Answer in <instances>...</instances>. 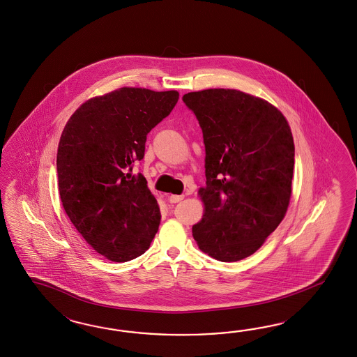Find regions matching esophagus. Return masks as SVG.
Instances as JSON below:
<instances>
[{"mask_svg": "<svg viewBox=\"0 0 357 357\" xmlns=\"http://www.w3.org/2000/svg\"><path fill=\"white\" fill-rule=\"evenodd\" d=\"M183 195H170V196L167 197V200H169L170 203H178V202H181V200H183Z\"/></svg>", "mask_w": 357, "mask_h": 357, "instance_id": "esophagus-1", "label": "esophagus"}]
</instances>
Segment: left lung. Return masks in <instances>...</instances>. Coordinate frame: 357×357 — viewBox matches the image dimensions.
Listing matches in <instances>:
<instances>
[{
	"mask_svg": "<svg viewBox=\"0 0 357 357\" xmlns=\"http://www.w3.org/2000/svg\"><path fill=\"white\" fill-rule=\"evenodd\" d=\"M206 145L203 218L192 227L199 249L237 261L261 248L292 196L294 144L279 108L236 89L184 94Z\"/></svg>",
	"mask_w": 357,
	"mask_h": 357,
	"instance_id": "1",
	"label": "left lung"
}]
</instances>
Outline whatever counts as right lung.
<instances>
[{
	"instance_id": "right-lung-1",
	"label": "right lung",
	"mask_w": 357,
	"mask_h": 357,
	"mask_svg": "<svg viewBox=\"0 0 357 357\" xmlns=\"http://www.w3.org/2000/svg\"><path fill=\"white\" fill-rule=\"evenodd\" d=\"M178 99L175 90L120 87L87 99L65 124L56 161L60 199L78 233L106 259L140 257L158 230L157 199L132 167Z\"/></svg>"
}]
</instances>
